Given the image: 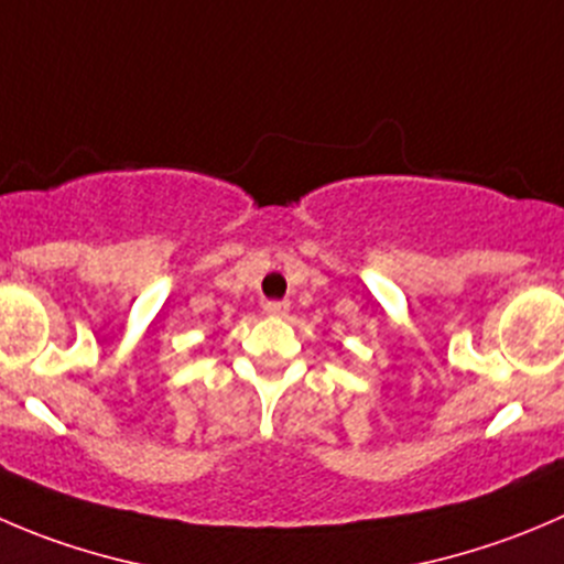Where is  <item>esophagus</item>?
<instances>
[{
	"label": "esophagus",
	"instance_id": "obj_1",
	"mask_svg": "<svg viewBox=\"0 0 564 564\" xmlns=\"http://www.w3.org/2000/svg\"><path fill=\"white\" fill-rule=\"evenodd\" d=\"M264 314L267 316H286L289 303L286 300H270V303H264Z\"/></svg>",
	"mask_w": 564,
	"mask_h": 564
}]
</instances>
